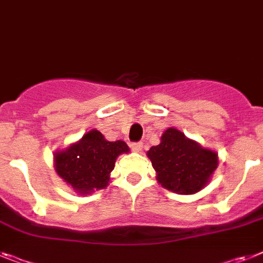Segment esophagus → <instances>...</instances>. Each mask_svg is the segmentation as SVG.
<instances>
[{"instance_id": "1", "label": "esophagus", "mask_w": 263, "mask_h": 263, "mask_svg": "<svg viewBox=\"0 0 263 263\" xmlns=\"http://www.w3.org/2000/svg\"><path fill=\"white\" fill-rule=\"evenodd\" d=\"M132 147V151H135V152H140L143 149V143H132L131 144Z\"/></svg>"}]
</instances>
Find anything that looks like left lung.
<instances>
[{"label": "left lung", "instance_id": "obj_1", "mask_svg": "<svg viewBox=\"0 0 263 263\" xmlns=\"http://www.w3.org/2000/svg\"><path fill=\"white\" fill-rule=\"evenodd\" d=\"M156 180L163 189L179 195L199 193L218 167V152L204 148L178 128H167L160 143L147 151Z\"/></svg>", "mask_w": 263, "mask_h": 263}]
</instances>
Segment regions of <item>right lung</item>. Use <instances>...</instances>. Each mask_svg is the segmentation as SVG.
I'll use <instances>...</instances> for the list:
<instances>
[{
    "instance_id": "obj_1",
    "label": "right lung",
    "mask_w": 263,
    "mask_h": 263,
    "mask_svg": "<svg viewBox=\"0 0 263 263\" xmlns=\"http://www.w3.org/2000/svg\"><path fill=\"white\" fill-rule=\"evenodd\" d=\"M129 147L123 140L109 142L98 129L85 132L83 138L67 148L53 154L57 175L80 195L103 190L109 184L115 162Z\"/></svg>"
}]
</instances>
